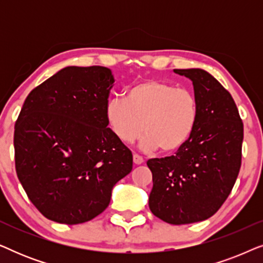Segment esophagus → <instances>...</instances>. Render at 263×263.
<instances>
[{
	"label": "esophagus",
	"mask_w": 263,
	"mask_h": 263,
	"mask_svg": "<svg viewBox=\"0 0 263 263\" xmlns=\"http://www.w3.org/2000/svg\"><path fill=\"white\" fill-rule=\"evenodd\" d=\"M133 161H134V164L140 165V164H142L145 160H143V158L140 157L139 154H134V156H133Z\"/></svg>",
	"instance_id": "34e87169"
}]
</instances>
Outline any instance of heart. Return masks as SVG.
<instances>
[{
    "label": "heart",
    "mask_w": 263,
    "mask_h": 263,
    "mask_svg": "<svg viewBox=\"0 0 263 263\" xmlns=\"http://www.w3.org/2000/svg\"><path fill=\"white\" fill-rule=\"evenodd\" d=\"M105 118L114 135L123 143L141 136L142 148L175 153L192 138L199 120L195 95L174 84L148 79L134 84L123 98L106 103Z\"/></svg>",
    "instance_id": "b5f03b06"
}]
</instances>
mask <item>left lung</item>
I'll return each mask as SVG.
<instances>
[{
  "label": "left lung",
  "instance_id": "8db88e82",
  "mask_svg": "<svg viewBox=\"0 0 263 263\" xmlns=\"http://www.w3.org/2000/svg\"><path fill=\"white\" fill-rule=\"evenodd\" d=\"M174 71L192 80L199 120L175 156L147 161L153 178L148 204L161 220L182 225L211 218L228 199L240 168L243 122L231 95L208 71Z\"/></svg>",
  "mask_w": 263,
  "mask_h": 263
}]
</instances>
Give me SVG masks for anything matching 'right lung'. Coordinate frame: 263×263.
I'll return each instance as SVG.
<instances>
[{
    "label": "right lung",
    "mask_w": 263,
    "mask_h": 263,
    "mask_svg": "<svg viewBox=\"0 0 263 263\" xmlns=\"http://www.w3.org/2000/svg\"><path fill=\"white\" fill-rule=\"evenodd\" d=\"M115 82L106 67H66L32 89L15 123L17 178L50 220L75 225L109 206L133 154L107 128Z\"/></svg>",
    "instance_id": "add662e5"
}]
</instances>
